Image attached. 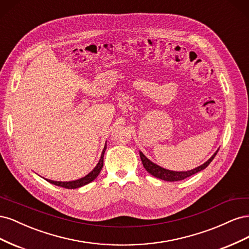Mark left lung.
I'll list each match as a JSON object with an SVG mask.
<instances>
[{
	"label": "left lung",
	"mask_w": 249,
	"mask_h": 249,
	"mask_svg": "<svg viewBox=\"0 0 249 249\" xmlns=\"http://www.w3.org/2000/svg\"><path fill=\"white\" fill-rule=\"evenodd\" d=\"M218 150L219 149H217L214 153V155L211 157L207 162L200 165V166L194 168V169H191V170H187V171H173V170H169V169H165V168L159 166V165H157L156 163L152 162L149 159H147V158L143 155L142 152H139V155H140L143 166H144L146 171L148 173H150V175L154 176L155 178H160V179L167 180V182H177V180H182L188 177H191V176L195 175V173H197V172L205 169L208 165L213 161L214 157L218 153Z\"/></svg>",
	"instance_id": "left-lung-1"
}]
</instances>
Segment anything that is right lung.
I'll use <instances>...</instances> for the list:
<instances>
[{"label": "right lung", "mask_w": 249, "mask_h": 249, "mask_svg": "<svg viewBox=\"0 0 249 249\" xmlns=\"http://www.w3.org/2000/svg\"><path fill=\"white\" fill-rule=\"evenodd\" d=\"M106 148H107V142H106V144H105V147H104L103 152H102V156H101V159H100L99 163H97L96 166L85 177H83V178H81L79 179H76V180H70V182H61V180L58 182V180H52V179H47V180L53 185L63 187V188H66V189H77V188H80L82 186H85L89 183H91L92 180H94L96 178V177L100 175V172L103 168L104 154H105V152H106Z\"/></svg>", "instance_id": "obj_1"}]
</instances>
